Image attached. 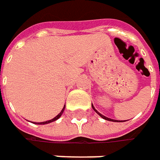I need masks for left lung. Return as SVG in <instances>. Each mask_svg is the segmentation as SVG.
<instances>
[{
    "mask_svg": "<svg viewBox=\"0 0 160 160\" xmlns=\"http://www.w3.org/2000/svg\"><path fill=\"white\" fill-rule=\"evenodd\" d=\"M92 107L93 110H94V111H95V112H97L98 114V115H99V116H100V117H102L103 119H105V120H107V121H110V122H118V121H116V120H112V119H110V118L106 117V116H104V115H103V114H101V113H100V112H98L97 110H96V109H95V108H94V107H93V105H92ZM119 122H120V121H119ZM121 122H122V121H121ZM124 122H125V121H124Z\"/></svg>",
    "mask_w": 160,
    "mask_h": 160,
    "instance_id": "obj_1",
    "label": "left lung"
}]
</instances>
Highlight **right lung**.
<instances>
[{
    "label": "right lung",
    "mask_w": 160,
    "mask_h": 160,
    "mask_svg": "<svg viewBox=\"0 0 160 160\" xmlns=\"http://www.w3.org/2000/svg\"><path fill=\"white\" fill-rule=\"evenodd\" d=\"M64 109H65V106L63 107L62 110L61 111V112L58 114L57 116H55V117L53 118V119H52V120H49V121H47V122H36V124H48V123H50V122H54V121H56V120H58L59 118L62 116V114L63 113V111H64Z\"/></svg>",
    "instance_id": "obj_1"
}]
</instances>
